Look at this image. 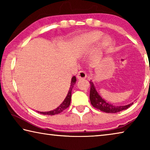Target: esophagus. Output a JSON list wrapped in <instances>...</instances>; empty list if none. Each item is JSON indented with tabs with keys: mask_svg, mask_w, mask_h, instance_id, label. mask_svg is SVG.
I'll return each mask as SVG.
<instances>
[{
	"mask_svg": "<svg viewBox=\"0 0 150 150\" xmlns=\"http://www.w3.org/2000/svg\"><path fill=\"white\" fill-rule=\"evenodd\" d=\"M77 77L78 79H85L87 77V73H86L84 71H80L78 73L77 75Z\"/></svg>",
	"mask_w": 150,
	"mask_h": 150,
	"instance_id": "obj_1",
	"label": "esophagus"
}]
</instances>
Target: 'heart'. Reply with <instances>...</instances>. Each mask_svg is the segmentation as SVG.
Wrapping results in <instances>:
<instances>
[{
  "instance_id": "obj_1",
  "label": "heart",
  "mask_w": 150,
  "mask_h": 150,
  "mask_svg": "<svg viewBox=\"0 0 150 150\" xmlns=\"http://www.w3.org/2000/svg\"><path fill=\"white\" fill-rule=\"evenodd\" d=\"M103 36V33L100 32H92L88 34L83 35L81 38V42L82 44L83 49L96 44L101 37ZM111 38L109 36H103L101 38L99 45L100 47H106L110 44Z\"/></svg>"
}]
</instances>
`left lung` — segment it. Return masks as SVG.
I'll return each instance as SVG.
<instances>
[{"instance_id": "8db88e82", "label": "left lung", "mask_w": 150, "mask_h": 150, "mask_svg": "<svg viewBox=\"0 0 150 150\" xmlns=\"http://www.w3.org/2000/svg\"><path fill=\"white\" fill-rule=\"evenodd\" d=\"M89 83L91 85L89 96L91 103L93 107L96 109H98V110L106 113H116L122 110H126L133 105V103L124 106H114L113 105H111L110 103H108L105 100H104L100 96L96 91L92 81H90Z\"/></svg>"}]
</instances>
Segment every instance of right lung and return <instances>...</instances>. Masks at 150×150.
Wrapping results in <instances>:
<instances>
[{
  "mask_svg": "<svg viewBox=\"0 0 150 150\" xmlns=\"http://www.w3.org/2000/svg\"><path fill=\"white\" fill-rule=\"evenodd\" d=\"M76 77L75 76H73L71 79V85H70V88L69 90L68 91L67 95L66 96L64 100L63 101V103L61 104V105L58 106L57 108H56L54 110H51V111H48V112H38L40 114H42V115H57V114H59L63 112L64 110H65L66 108H68L70 105L71 103V92H72V89L74 85L76 83Z\"/></svg>",
  "mask_w": 150,
  "mask_h": 150,
  "instance_id": "obj_1",
  "label": "right lung"
}]
</instances>
